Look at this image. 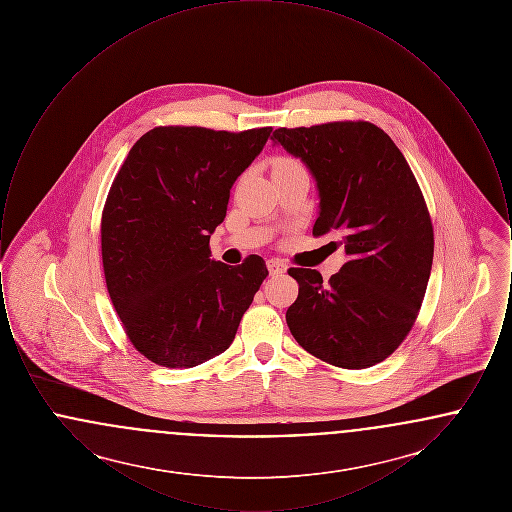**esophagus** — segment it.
<instances>
[{
  "mask_svg": "<svg viewBox=\"0 0 512 512\" xmlns=\"http://www.w3.org/2000/svg\"><path fill=\"white\" fill-rule=\"evenodd\" d=\"M268 272H270V276H278V274H282V272H286V263L284 261H280V259H268L267 261Z\"/></svg>",
  "mask_w": 512,
  "mask_h": 512,
  "instance_id": "34e87169",
  "label": "esophagus"
}]
</instances>
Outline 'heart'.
I'll return each instance as SVG.
<instances>
[{"mask_svg":"<svg viewBox=\"0 0 512 512\" xmlns=\"http://www.w3.org/2000/svg\"><path fill=\"white\" fill-rule=\"evenodd\" d=\"M295 165H299V163L293 161L290 157H278L274 161V169H286V167H295Z\"/></svg>","mask_w":512,"mask_h":512,"instance_id":"1","label":"heart"}]
</instances>
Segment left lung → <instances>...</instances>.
I'll return each mask as SVG.
<instances>
[{
	"label": "left lung",
	"mask_w": 512,
	"mask_h": 512,
	"mask_svg": "<svg viewBox=\"0 0 512 512\" xmlns=\"http://www.w3.org/2000/svg\"><path fill=\"white\" fill-rule=\"evenodd\" d=\"M272 142L317 182L313 236L338 234L347 255L328 282L318 270H288L299 284L286 313L290 332L324 363H382L411 332L434 259V228L413 171L372 122L278 128Z\"/></svg>",
	"instance_id": "8db88e82"
}]
</instances>
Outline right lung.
I'll return each mask as SVG.
<instances>
[{"label":"right lung","instance_id":"right-lung-1","mask_svg":"<svg viewBox=\"0 0 512 512\" xmlns=\"http://www.w3.org/2000/svg\"><path fill=\"white\" fill-rule=\"evenodd\" d=\"M270 132L157 126L117 172L101 217L103 272L128 340L151 363L192 368L226 351L267 278L263 257L228 267L209 240Z\"/></svg>","mask_w":512,"mask_h":512}]
</instances>
